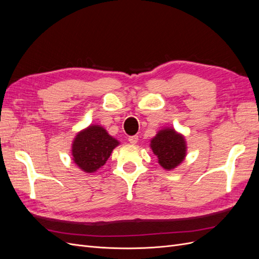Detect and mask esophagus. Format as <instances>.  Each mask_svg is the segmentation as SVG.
Instances as JSON below:
<instances>
[{"label": "esophagus", "mask_w": 259, "mask_h": 259, "mask_svg": "<svg viewBox=\"0 0 259 259\" xmlns=\"http://www.w3.org/2000/svg\"><path fill=\"white\" fill-rule=\"evenodd\" d=\"M128 142H130L132 145H136V144L138 143V136H137V135L130 136V137H128Z\"/></svg>", "instance_id": "1"}]
</instances>
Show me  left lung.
I'll return each mask as SVG.
<instances>
[{
	"label": "left lung",
	"instance_id": "obj_1",
	"mask_svg": "<svg viewBox=\"0 0 259 259\" xmlns=\"http://www.w3.org/2000/svg\"><path fill=\"white\" fill-rule=\"evenodd\" d=\"M150 147L164 169H174L185 159L187 145L185 137L171 127L163 128L152 139Z\"/></svg>",
	"mask_w": 259,
	"mask_h": 259
}]
</instances>
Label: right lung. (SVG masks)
<instances>
[{"mask_svg":"<svg viewBox=\"0 0 259 259\" xmlns=\"http://www.w3.org/2000/svg\"><path fill=\"white\" fill-rule=\"evenodd\" d=\"M119 142L100 125H90L77 133L72 143L73 161L86 173H94L100 168L110 156Z\"/></svg>","mask_w":259,"mask_h":259,"instance_id":"add662e5","label":"right lung"}]
</instances>
